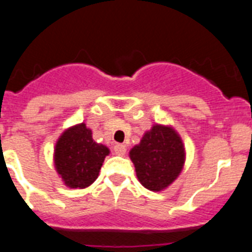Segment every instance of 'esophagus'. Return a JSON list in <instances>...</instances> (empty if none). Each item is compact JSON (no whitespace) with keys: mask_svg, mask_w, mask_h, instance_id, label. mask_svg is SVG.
<instances>
[{"mask_svg":"<svg viewBox=\"0 0 252 252\" xmlns=\"http://www.w3.org/2000/svg\"><path fill=\"white\" fill-rule=\"evenodd\" d=\"M113 150H115V153L117 154V155H125V153H126V146H125L124 144H116V145L113 146Z\"/></svg>","mask_w":252,"mask_h":252,"instance_id":"obj_1","label":"esophagus"}]
</instances>
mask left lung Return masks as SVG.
Wrapping results in <instances>:
<instances>
[{
    "label": "left lung",
    "mask_w": 252,
    "mask_h": 252,
    "mask_svg": "<svg viewBox=\"0 0 252 252\" xmlns=\"http://www.w3.org/2000/svg\"><path fill=\"white\" fill-rule=\"evenodd\" d=\"M137 179L149 190L168 188L182 173L186 150L179 133L164 125H154L146 131L139 145L130 150Z\"/></svg>",
    "instance_id": "obj_1"
}]
</instances>
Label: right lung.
<instances>
[{"mask_svg": "<svg viewBox=\"0 0 252 252\" xmlns=\"http://www.w3.org/2000/svg\"><path fill=\"white\" fill-rule=\"evenodd\" d=\"M108 148L92 139L86 124L66 128L55 144L54 165L69 188L83 189L98 178Z\"/></svg>", "mask_w": 252, "mask_h": 252, "instance_id": "obj_1", "label": "right lung"}]
</instances>
